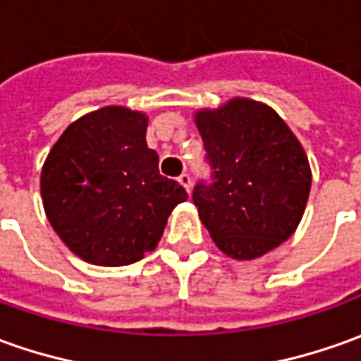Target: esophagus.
Returning <instances> with one entry per match:
<instances>
[{"instance_id":"obj_1","label":"esophagus","mask_w":361,"mask_h":361,"mask_svg":"<svg viewBox=\"0 0 361 361\" xmlns=\"http://www.w3.org/2000/svg\"><path fill=\"white\" fill-rule=\"evenodd\" d=\"M178 181H180L181 185H183L188 192L192 190V176H190V173H181L180 178H178Z\"/></svg>"}]
</instances>
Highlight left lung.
<instances>
[{
	"instance_id": "obj_1",
	"label": "left lung",
	"mask_w": 361,
	"mask_h": 361,
	"mask_svg": "<svg viewBox=\"0 0 361 361\" xmlns=\"http://www.w3.org/2000/svg\"><path fill=\"white\" fill-rule=\"evenodd\" d=\"M212 183L193 188V204L212 240L235 259L262 257L302 221L312 169L302 143L266 104L233 97L195 111Z\"/></svg>"
}]
</instances>
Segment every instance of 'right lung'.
Returning <instances> with one entry per match:
<instances>
[{
	"instance_id": "1",
	"label": "right lung",
	"mask_w": 361,
	"mask_h": 361,
	"mask_svg": "<svg viewBox=\"0 0 361 361\" xmlns=\"http://www.w3.org/2000/svg\"><path fill=\"white\" fill-rule=\"evenodd\" d=\"M147 116L107 106L75 119L42 169L45 216L61 242L95 266L140 262L156 250L171 209L188 200L159 173Z\"/></svg>"
}]
</instances>
